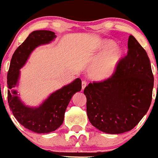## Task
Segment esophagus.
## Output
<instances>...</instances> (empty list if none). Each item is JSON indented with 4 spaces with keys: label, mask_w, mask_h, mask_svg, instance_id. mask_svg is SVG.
Returning <instances> with one entry per match:
<instances>
[{
    "label": "esophagus",
    "mask_w": 158,
    "mask_h": 158,
    "mask_svg": "<svg viewBox=\"0 0 158 158\" xmlns=\"http://www.w3.org/2000/svg\"><path fill=\"white\" fill-rule=\"evenodd\" d=\"M87 86V81H81V90H84L85 87Z\"/></svg>",
    "instance_id": "1"
}]
</instances>
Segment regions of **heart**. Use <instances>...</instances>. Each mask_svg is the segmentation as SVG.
<instances>
[{
  "label": "heart",
  "mask_w": 158,
  "mask_h": 158,
  "mask_svg": "<svg viewBox=\"0 0 158 158\" xmlns=\"http://www.w3.org/2000/svg\"><path fill=\"white\" fill-rule=\"evenodd\" d=\"M112 40H105L100 45L97 59L92 63L89 68V77L96 81H103L110 78L116 72L123 58L125 50L116 45Z\"/></svg>",
  "instance_id": "b5f03b06"
}]
</instances>
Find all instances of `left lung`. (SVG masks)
I'll list each match as a JSON object with an SVG mask.
<instances>
[{"label": "left lung", "mask_w": 158, "mask_h": 158, "mask_svg": "<svg viewBox=\"0 0 158 158\" xmlns=\"http://www.w3.org/2000/svg\"><path fill=\"white\" fill-rule=\"evenodd\" d=\"M153 87L154 76L147 53L131 35L128 54L113 76L90 83L85 88L88 119L107 134L130 131L147 113Z\"/></svg>", "instance_id": "obj_1"}]
</instances>
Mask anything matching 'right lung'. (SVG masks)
I'll list each match as a JSON object with an SVG mask.
<instances>
[{"instance_id":"1","label":"right lung","mask_w":158,"mask_h":158,"mask_svg":"<svg viewBox=\"0 0 158 158\" xmlns=\"http://www.w3.org/2000/svg\"><path fill=\"white\" fill-rule=\"evenodd\" d=\"M56 37L55 32L49 30L32 32L12 55L7 73V97L10 110L20 124L38 134L50 133L61 126L70 99L81 89V81L77 78L50 94L37 108L25 106L18 96L17 91L13 90L18 85L20 69L27 62L31 52L40 45L50 43Z\"/></svg>"}]
</instances>
